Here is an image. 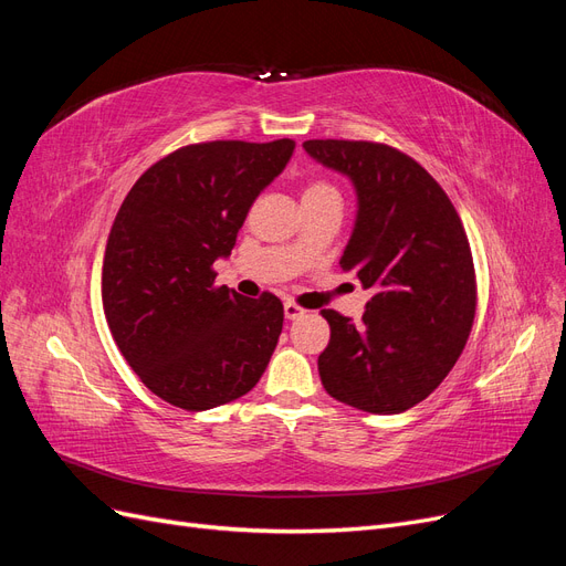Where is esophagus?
I'll return each mask as SVG.
<instances>
[{
	"label": "esophagus",
	"instance_id": "esophagus-1",
	"mask_svg": "<svg viewBox=\"0 0 566 566\" xmlns=\"http://www.w3.org/2000/svg\"><path fill=\"white\" fill-rule=\"evenodd\" d=\"M283 312H285V318H290V321H295V318H302L306 312L302 310L300 304H295V302H285L283 304Z\"/></svg>",
	"mask_w": 566,
	"mask_h": 566
}]
</instances>
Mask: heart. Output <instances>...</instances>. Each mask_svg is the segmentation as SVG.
Wrapping results in <instances>:
<instances>
[{
	"instance_id": "b5f03b06",
	"label": "heart",
	"mask_w": 566,
	"mask_h": 566,
	"mask_svg": "<svg viewBox=\"0 0 566 566\" xmlns=\"http://www.w3.org/2000/svg\"><path fill=\"white\" fill-rule=\"evenodd\" d=\"M323 193H337L335 188L328 184V181H321V179H316V181H310L304 186V191H302V198H312V196H323Z\"/></svg>"
}]
</instances>
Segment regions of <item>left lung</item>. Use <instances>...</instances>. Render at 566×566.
<instances>
[{"label":"left lung","instance_id":"obj_1","mask_svg":"<svg viewBox=\"0 0 566 566\" xmlns=\"http://www.w3.org/2000/svg\"><path fill=\"white\" fill-rule=\"evenodd\" d=\"M304 150L356 188L339 266L373 290L358 323L321 312L331 323L321 382L366 413H403L447 378L472 331L476 279L465 227L434 177L397 148L310 139Z\"/></svg>","mask_w":566,"mask_h":566}]
</instances>
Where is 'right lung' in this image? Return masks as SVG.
Masks as SVG:
<instances>
[{
	"instance_id": "right-lung-1",
	"label": "right lung",
	"mask_w": 566,
	"mask_h": 566,
	"mask_svg": "<svg viewBox=\"0 0 566 566\" xmlns=\"http://www.w3.org/2000/svg\"><path fill=\"white\" fill-rule=\"evenodd\" d=\"M293 139L205 142L169 153L136 179L113 221L101 273L108 328L142 382L184 410L248 394L283 331L276 295L214 285L254 198L276 179Z\"/></svg>"
}]
</instances>
